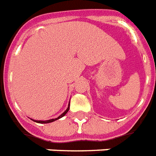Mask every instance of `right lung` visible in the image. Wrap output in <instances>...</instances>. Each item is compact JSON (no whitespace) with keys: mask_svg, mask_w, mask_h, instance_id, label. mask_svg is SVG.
Listing matches in <instances>:
<instances>
[{"mask_svg":"<svg viewBox=\"0 0 156 156\" xmlns=\"http://www.w3.org/2000/svg\"><path fill=\"white\" fill-rule=\"evenodd\" d=\"M69 106H68V107H67V109L66 110V111L64 112V113H62V115H60V116H58L57 119H49V120H46V121H37V120H34V122H39V123H49V122H54V121H55V120L58 119H61L62 117H63L64 115H66V114L68 112V111H69Z\"/></svg>","mask_w":156,"mask_h":156,"instance_id":"add662e5","label":"right lung"}]
</instances>
